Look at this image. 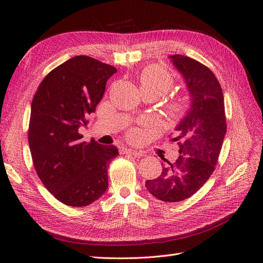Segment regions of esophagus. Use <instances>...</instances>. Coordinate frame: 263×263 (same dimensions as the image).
<instances>
[{"label": "esophagus", "instance_id": "34e87169", "mask_svg": "<svg viewBox=\"0 0 263 263\" xmlns=\"http://www.w3.org/2000/svg\"><path fill=\"white\" fill-rule=\"evenodd\" d=\"M122 154H126V155H133L135 157H144L145 154L142 151H138V150H134V149H127V148H123L121 150Z\"/></svg>", "mask_w": 263, "mask_h": 263}]
</instances>
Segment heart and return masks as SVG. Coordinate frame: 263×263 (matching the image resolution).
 Here are the masks:
<instances>
[{"label": "heart", "instance_id": "b5f03b06", "mask_svg": "<svg viewBox=\"0 0 263 263\" xmlns=\"http://www.w3.org/2000/svg\"><path fill=\"white\" fill-rule=\"evenodd\" d=\"M173 85V76L160 66L147 67L139 74V86L142 94L153 93L158 98L170 91ZM189 106L190 100L186 95H176L166 103V114L171 118H180L186 113ZM139 136L140 133L138 129H130L128 133V137L133 140H136Z\"/></svg>", "mask_w": 263, "mask_h": 263}]
</instances>
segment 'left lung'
<instances>
[{
    "label": "left lung",
    "mask_w": 263,
    "mask_h": 263,
    "mask_svg": "<svg viewBox=\"0 0 263 263\" xmlns=\"http://www.w3.org/2000/svg\"><path fill=\"white\" fill-rule=\"evenodd\" d=\"M170 58L186 82L191 107L176 127L170 141L179 145V157L163 166L160 177L146 181L150 194L163 202L192 196L210 179L226 135L224 95L218 80L201 62L183 54Z\"/></svg>",
    "instance_id": "8db88e82"
}]
</instances>
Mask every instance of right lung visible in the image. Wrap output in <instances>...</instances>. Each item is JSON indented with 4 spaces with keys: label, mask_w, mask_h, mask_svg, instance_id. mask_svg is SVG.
<instances>
[{
    "label": "right lung",
    "mask_w": 263,
    "mask_h": 263,
    "mask_svg": "<svg viewBox=\"0 0 263 263\" xmlns=\"http://www.w3.org/2000/svg\"><path fill=\"white\" fill-rule=\"evenodd\" d=\"M116 69L87 55L63 62L47 74L31 102L28 144L37 176L61 203L87 206L108 186L107 168L118 149L86 142V125Z\"/></svg>",
    "instance_id": "obj_1"
}]
</instances>
